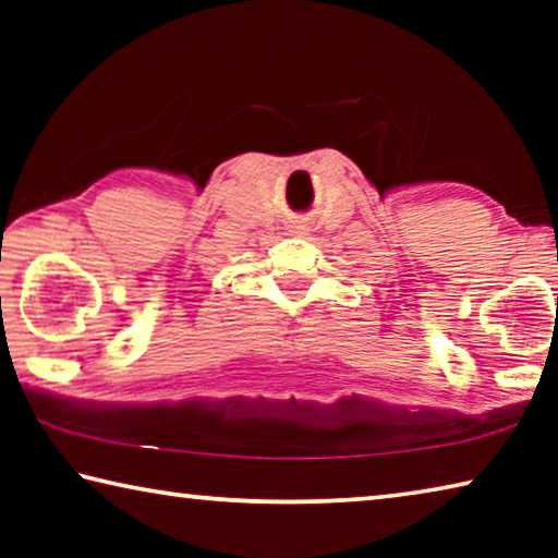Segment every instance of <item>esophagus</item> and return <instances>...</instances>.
Instances as JSON below:
<instances>
[{
  "label": "esophagus",
  "instance_id": "esophagus-1",
  "mask_svg": "<svg viewBox=\"0 0 558 558\" xmlns=\"http://www.w3.org/2000/svg\"><path fill=\"white\" fill-rule=\"evenodd\" d=\"M292 233H305V226H292Z\"/></svg>",
  "mask_w": 558,
  "mask_h": 558
}]
</instances>
